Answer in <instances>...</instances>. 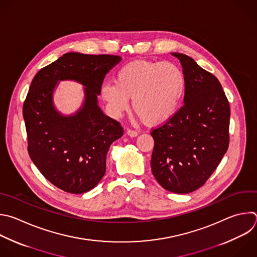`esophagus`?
<instances>
[{
  "label": "esophagus",
  "mask_w": 257,
  "mask_h": 257,
  "mask_svg": "<svg viewBox=\"0 0 257 257\" xmlns=\"http://www.w3.org/2000/svg\"><path fill=\"white\" fill-rule=\"evenodd\" d=\"M138 131L137 130H133V129H128L127 130V135L130 136V137H135L138 135Z\"/></svg>",
  "instance_id": "34e87169"
}]
</instances>
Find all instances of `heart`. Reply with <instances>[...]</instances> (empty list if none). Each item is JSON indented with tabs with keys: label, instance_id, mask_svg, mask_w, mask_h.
Wrapping results in <instances>:
<instances>
[{
	"label": "heart",
	"instance_id": "heart-1",
	"mask_svg": "<svg viewBox=\"0 0 257 257\" xmlns=\"http://www.w3.org/2000/svg\"><path fill=\"white\" fill-rule=\"evenodd\" d=\"M115 83L102 85L101 96L112 114H122L132 98V107L148 125L163 123L179 110L187 88L183 69L172 62L135 60L123 65Z\"/></svg>",
	"mask_w": 257,
	"mask_h": 257
}]
</instances>
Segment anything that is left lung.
<instances>
[{
    "mask_svg": "<svg viewBox=\"0 0 257 257\" xmlns=\"http://www.w3.org/2000/svg\"><path fill=\"white\" fill-rule=\"evenodd\" d=\"M173 55L187 78L185 103L151 129V170L163 189L189 194L205 185L228 149L230 105L214 74L186 54Z\"/></svg>",
    "mask_w": 257,
    "mask_h": 257,
    "instance_id": "obj_1",
    "label": "left lung"
}]
</instances>
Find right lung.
Masks as SVG:
<instances>
[{"mask_svg":"<svg viewBox=\"0 0 257 257\" xmlns=\"http://www.w3.org/2000/svg\"><path fill=\"white\" fill-rule=\"evenodd\" d=\"M121 57L69 52L41 68L34 76L23 105L28 153L43 177L70 194L94 189L106 173L111 144L122 137L121 124L97 105L106 73ZM73 79L86 87L84 107L63 117L52 105L57 80Z\"/></svg>","mask_w":257,"mask_h":257,"instance_id":"obj_1","label":"right lung"}]
</instances>
